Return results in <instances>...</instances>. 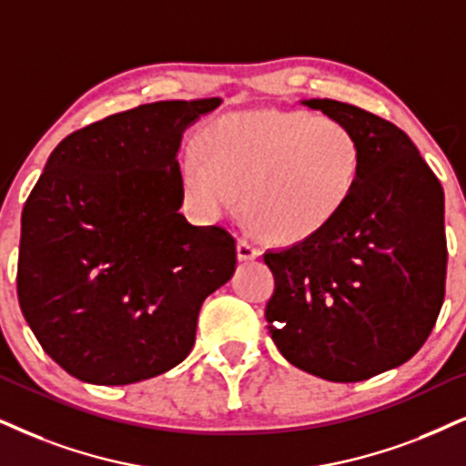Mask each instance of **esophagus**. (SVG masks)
Here are the masks:
<instances>
[{
	"instance_id": "1",
	"label": "esophagus",
	"mask_w": 466,
	"mask_h": 466,
	"mask_svg": "<svg viewBox=\"0 0 466 466\" xmlns=\"http://www.w3.org/2000/svg\"><path fill=\"white\" fill-rule=\"evenodd\" d=\"M237 249H238V260H243V262H249V260H253V258L260 256V249H258V247H253L249 240H245V238L238 240Z\"/></svg>"
}]
</instances>
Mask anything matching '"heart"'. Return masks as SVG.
Here are the masks:
<instances>
[{
	"label": "heart",
	"instance_id": "b5f03b06",
	"mask_svg": "<svg viewBox=\"0 0 466 466\" xmlns=\"http://www.w3.org/2000/svg\"><path fill=\"white\" fill-rule=\"evenodd\" d=\"M198 152L180 158L185 202L217 221L238 208L277 240L325 228L349 202L361 148L344 122L308 111L256 109L223 116L199 133Z\"/></svg>",
	"mask_w": 466,
	"mask_h": 466
}]
</instances>
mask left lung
I'll use <instances>...</instances> for the list:
<instances>
[{
  "label": "left lung",
  "mask_w": 466,
  "mask_h": 466,
  "mask_svg": "<svg viewBox=\"0 0 466 466\" xmlns=\"http://www.w3.org/2000/svg\"><path fill=\"white\" fill-rule=\"evenodd\" d=\"M344 122L361 148L349 202L284 249H268L275 292L264 318L292 365L357 382L409 361L445 299L443 187L402 128L355 105L303 101Z\"/></svg>",
  "instance_id": "obj_1"
}]
</instances>
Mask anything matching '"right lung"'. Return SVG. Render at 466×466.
I'll list each match as a JSON object with an SVG mask.
<instances>
[{"mask_svg": "<svg viewBox=\"0 0 466 466\" xmlns=\"http://www.w3.org/2000/svg\"><path fill=\"white\" fill-rule=\"evenodd\" d=\"M221 98L158 101L70 133L21 215L16 294L46 355L92 385H131L189 355L237 240L180 215L182 133Z\"/></svg>", "mask_w": 466, "mask_h": 466, "instance_id": "right-lung-1", "label": "right lung"}]
</instances>
